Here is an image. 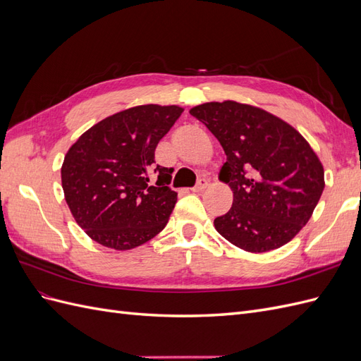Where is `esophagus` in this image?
Masks as SVG:
<instances>
[{
  "instance_id": "esophagus-1",
  "label": "esophagus",
  "mask_w": 361,
  "mask_h": 361,
  "mask_svg": "<svg viewBox=\"0 0 361 361\" xmlns=\"http://www.w3.org/2000/svg\"><path fill=\"white\" fill-rule=\"evenodd\" d=\"M206 187H207V180H206V179H200V180L197 182V185H195L194 188H191V191H192V192H200V191H203Z\"/></svg>"
}]
</instances>
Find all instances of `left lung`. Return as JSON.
I'll use <instances>...</instances> for the list:
<instances>
[{
	"label": "left lung",
	"mask_w": 361,
	"mask_h": 361,
	"mask_svg": "<svg viewBox=\"0 0 361 361\" xmlns=\"http://www.w3.org/2000/svg\"><path fill=\"white\" fill-rule=\"evenodd\" d=\"M224 149L221 182L232 207L216 216V232L250 253L276 250L309 223L325 187L324 167L297 129L259 106L206 102L190 110Z\"/></svg>",
	"instance_id": "1"
}]
</instances>
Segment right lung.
Returning <instances> with one entry per match:
<instances>
[{"instance_id":"obj_1","label":"right lung","mask_w":361,"mask_h":361,"mask_svg":"<svg viewBox=\"0 0 361 361\" xmlns=\"http://www.w3.org/2000/svg\"><path fill=\"white\" fill-rule=\"evenodd\" d=\"M178 105L128 108L93 125L75 141L61 166L69 209L93 241L130 250L169 223L178 192L171 169L154 166L155 149L182 114ZM159 179L152 185L149 176Z\"/></svg>"}]
</instances>
